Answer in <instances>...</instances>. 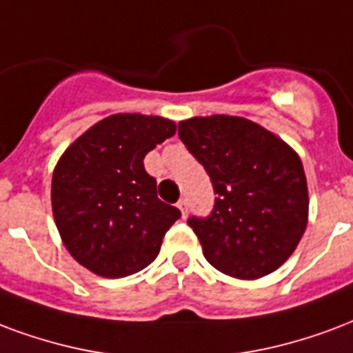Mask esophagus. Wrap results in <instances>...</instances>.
Masks as SVG:
<instances>
[{"mask_svg":"<svg viewBox=\"0 0 353 353\" xmlns=\"http://www.w3.org/2000/svg\"><path fill=\"white\" fill-rule=\"evenodd\" d=\"M177 210L181 211V215L187 216V213H189V202H187L185 198H181V200L177 202Z\"/></svg>","mask_w":353,"mask_h":353,"instance_id":"1","label":"esophagus"}]
</instances>
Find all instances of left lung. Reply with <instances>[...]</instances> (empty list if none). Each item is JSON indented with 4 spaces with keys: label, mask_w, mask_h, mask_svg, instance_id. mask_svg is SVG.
<instances>
[{
    "label": "left lung",
    "mask_w": 353,
    "mask_h": 353,
    "mask_svg": "<svg viewBox=\"0 0 353 353\" xmlns=\"http://www.w3.org/2000/svg\"><path fill=\"white\" fill-rule=\"evenodd\" d=\"M179 138L210 174L215 208L190 216L205 260L224 275L256 281L279 270L309 221L303 163L288 143L239 116L190 117Z\"/></svg>",
    "instance_id": "left-lung-1"
}]
</instances>
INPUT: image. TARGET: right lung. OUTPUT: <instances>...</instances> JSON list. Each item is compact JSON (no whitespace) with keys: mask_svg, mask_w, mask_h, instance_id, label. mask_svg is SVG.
Segmentation results:
<instances>
[{"mask_svg":"<svg viewBox=\"0 0 353 353\" xmlns=\"http://www.w3.org/2000/svg\"><path fill=\"white\" fill-rule=\"evenodd\" d=\"M176 134L161 116L114 114L70 143L52 174V213L65 249L80 265L121 279L150 265L181 216L157 198L143 157Z\"/></svg>","mask_w":353,"mask_h":353,"instance_id":"add662e5","label":"right lung"}]
</instances>
